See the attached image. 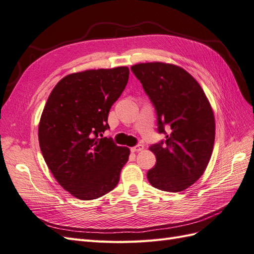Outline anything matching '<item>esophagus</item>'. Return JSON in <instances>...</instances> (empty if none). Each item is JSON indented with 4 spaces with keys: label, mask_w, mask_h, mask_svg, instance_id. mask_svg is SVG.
Here are the masks:
<instances>
[{
    "label": "esophagus",
    "mask_w": 254,
    "mask_h": 254,
    "mask_svg": "<svg viewBox=\"0 0 254 254\" xmlns=\"http://www.w3.org/2000/svg\"><path fill=\"white\" fill-rule=\"evenodd\" d=\"M141 150H144V146H142V145H137V146L131 148L132 152H139Z\"/></svg>",
    "instance_id": "esophagus-1"
}]
</instances>
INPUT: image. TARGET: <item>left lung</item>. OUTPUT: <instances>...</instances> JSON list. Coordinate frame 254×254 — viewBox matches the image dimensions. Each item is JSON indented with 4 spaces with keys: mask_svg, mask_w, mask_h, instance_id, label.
<instances>
[{
    "mask_svg": "<svg viewBox=\"0 0 254 254\" xmlns=\"http://www.w3.org/2000/svg\"><path fill=\"white\" fill-rule=\"evenodd\" d=\"M131 69L155 108L158 132L166 135L165 141L149 148L157 163L147 178L159 190L184 191L203 175L211 158L216 126L210 104L199 83L177 65L139 63Z\"/></svg>",
    "mask_w": 254,
    "mask_h": 254,
    "instance_id": "1",
    "label": "left lung"
}]
</instances>
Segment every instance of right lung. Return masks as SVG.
<instances>
[{"label": "right lung", "instance_id": "obj_1", "mask_svg": "<svg viewBox=\"0 0 254 254\" xmlns=\"http://www.w3.org/2000/svg\"><path fill=\"white\" fill-rule=\"evenodd\" d=\"M127 66L65 76L44 107L38 140L45 162L64 190L90 200L118 185L129 149L103 137L109 110L128 80Z\"/></svg>", "mask_w": 254, "mask_h": 254}]
</instances>
